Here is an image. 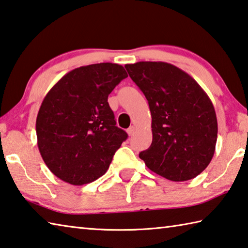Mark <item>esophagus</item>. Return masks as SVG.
<instances>
[{
    "label": "esophagus",
    "instance_id": "obj_1",
    "mask_svg": "<svg viewBox=\"0 0 248 248\" xmlns=\"http://www.w3.org/2000/svg\"><path fill=\"white\" fill-rule=\"evenodd\" d=\"M134 131H136V127H134V125H131V127H130V128L127 130V132H128L129 136H132V134L134 133Z\"/></svg>",
    "mask_w": 248,
    "mask_h": 248
}]
</instances>
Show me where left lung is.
Listing matches in <instances>:
<instances>
[{"label": "left lung", "mask_w": 248, "mask_h": 248, "mask_svg": "<svg viewBox=\"0 0 248 248\" xmlns=\"http://www.w3.org/2000/svg\"><path fill=\"white\" fill-rule=\"evenodd\" d=\"M144 93L152 115L153 141L139 154L146 167L170 181H187L213 159L218 124L213 103L186 71L164 62L125 65Z\"/></svg>", "instance_id": "obj_1"}]
</instances>
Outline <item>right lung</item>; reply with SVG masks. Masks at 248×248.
<instances>
[{
	"label": "right lung",
	"mask_w": 248,
	"mask_h": 248,
	"mask_svg": "<svg viewBox=\"0 0 248 248\" xmlns=\"http://www.w3.org/2000/svg\"><path fill=\"white\" fill-rule=\"evenodd\" d=\"M127 77L118 64L82 66L66 74L47 92L35 130L40 154L57 178L83 186L109 168L128 134L116 125L107 98Z\"/></svg>",
	"instance_id": "add662e5"
}]
</instances>
